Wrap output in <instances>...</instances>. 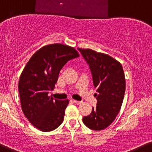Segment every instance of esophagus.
<instances>
[{
  "instance_id": "1",
  "label": "esophagus",
  "mask_w": 152,
  "mask_h": 152,
  "mask_svg": "<svg viewBox=\"0 0 152 152\" xmlns=\"http://www.w3.org/2000/svg\"><path fill=\"white\" fill-rule=\"evenodd\" d=\"M71 102L73 103H75V104H80V103H81V101H77V100H75V99H71Z\"/></svg>"
}]
</instances>
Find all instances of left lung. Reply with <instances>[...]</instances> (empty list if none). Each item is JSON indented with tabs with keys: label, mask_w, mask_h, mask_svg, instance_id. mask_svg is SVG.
I'll return each instance as SVG.
<instances>
[{
	"label": "left lung",
	"mask_w": 152,
	"mask_h": 152,
	"mask_svg": "<svg viewBox=\"0 0 152 152\" xmlns=\"http://www.w3.org/2000/svg\"><path fill=\"white\" fill-rule=\"evenodd\" d=\"M89 64L94 86L98 94L96 107L83 118L90 129L101 131L110 126L119 113L126 91V79L121 64L111 56L91 49L78 48Z\"/></svg>",
	"instance_id": "8db88e82"
}]
</instances>
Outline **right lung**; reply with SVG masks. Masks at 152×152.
I'll use <instances>...</instances> for the list:
<instances>
[{
  "mask_svg": "<svg viewBox=\"0 0 152 152\" xmlns=\"http://www.w3.org/2000/svg\"><path fill=\"white\" fill-rule=\"evenodd\" d=\"M79 54L63 44L45 45L31 56L21 73L19 91L21 109L28 121L43 132L57 128L63 123L68 99H53L48 96L57 83L64 65Z\"/></svg>",
  "mask_w": 152,
  "mask_h": 152,
  "instance_id": "obj_1",
  "label": "right lung"
}]
</instances>
